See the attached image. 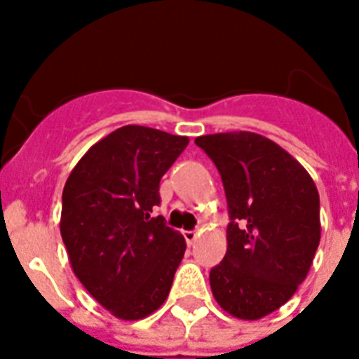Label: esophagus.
<instances>
[{
    "instance_id": "1",
    "label": "esophagus",
    "mask_w": 359,
    "mask_h": 359,
    "mask_svg": "<svg viewBox=\"0 0 359 359\" xmlns=\"http://www.w3.org/2000/svg\"><path fill=\"white\" fill-rule=\"evenodd\" d=\"M184 238H186V244L194 245L196 244V240L199 238V233H197V231H184Z\"/></svg>"
}]
</instances>
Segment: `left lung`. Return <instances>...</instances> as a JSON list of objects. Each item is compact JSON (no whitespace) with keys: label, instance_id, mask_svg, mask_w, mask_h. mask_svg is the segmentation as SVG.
I'll return each mask as SVG.
<instances>
[{"label":"left lung","instance_id":"8db88e82","mask_svg":"<svg viewBox=\"0 0 359 359\" xmlns=\"http://www.w3.org/2000/svg\"><path fill=\"white\" fill-rule=\"evenodd\" d=\"M224 180L227 253L210 270L219 307L259 320L292 298L320 242L318 190L296 158L255 132L196 137Z\"/></svg>","mask_w":359,"mask_h":359}]
</instances>
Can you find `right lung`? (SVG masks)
I'll return each mask as SVG.
<instances>
[{
    "mask_svg": "<svg viewBox=\"0 0 359 359\" xmlns=\"http://www.w3.org/2000/svg\"><path fill=\"white\" fill-rule=\"evenodd\" d=\"M186 135L126 124L97 141L70 171L59 229L76 278L121 320H140L168 300L186 251L179 231L152 216L160 179Z\"/></svg>",
    "mask_w": 359,
    "mask_h": 359,
    "instance_id": "obj_1",
    "label": "right lung"
}]
</instances>
